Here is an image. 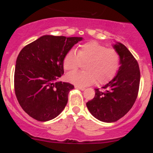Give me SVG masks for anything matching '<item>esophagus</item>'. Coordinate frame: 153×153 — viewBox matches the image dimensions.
Masks as SVG:
<instances>
[{
  "mask_svg": "<svg viewBox=\"0 0 153 153\" xmlns=\"http://www.w3.org/2000/svg\"><path fill=\"white\" fill-rule=\"evenodd\" d=\"M75 88H78V89H80V90H81V91H84V90H85V89L84 87L78 86V85H76V86H75Z\"/></svg>",
  "mask_w": 153,
  "mask_h": 153,
  "instance_id": "esophagus-1",
  "label": "esophagus"
}]
</instances>
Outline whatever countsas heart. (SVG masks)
I'll return each instance as SVG.
<instances>
[{"label": "heart", "mask_w": 153, "mask_h": 153, "mask_svg": "<svg viewBox=\"0 0 153 153\" xmlns=\"http://www.w3.org/2000/svg\"><path fill=\"white\" fill-rule=\"evenodd\" d=\"M82 72H72L67 75L68 81L78 85L87 86L97 80L99 84L109 82L120 68V55L113 48H107L97 42H89L80 45L77 53L68 51L63 58V68L73 71L85 63Z\"/></svg>", "instance_id": "1"}]
</instances>
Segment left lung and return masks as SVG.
<instances>
[{
  "instance_id": "1",
  "label": "left lung",
  "mask_w": 153,
  "mask_h": 153,
  "mask_svg": "<svg viewBox=\"0 0 153 153\" xmlns=\"http://www.w3.org/2000/svg\"><path fill=\"white\" fill-rule=\"evenodd\" d=\"M114 47L120 55L118 73L111 81L95 89V97L88 101V109L95 118L103 122H114L131 109L138 95L140 71L137 59L121 43Z\"/></svg>"
}]
</instances>
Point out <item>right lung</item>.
I'll return each instance as SVG.
<instances>
[{
    "instance_id": "obj_1",
    "label": "right lung",
    "mask_w": 153,
    "mask_h": 153,
    "mask_svg": "<svg viewBox=\"0 0 153 153\" xmlns=\"http://www.w3.org/2000/svg\"><path fill=\"white\" fill-rule=\"evenodd\" d=\"M82 39L45 35L19 52L14 73L15 94L23 110L33 119L51 120L65 108L74 85L57 80L64 73V56Z\"/></svg>"
}]
</instances>
